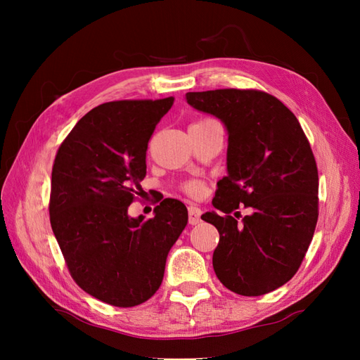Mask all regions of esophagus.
Listing matches in <instances>:
<instances>
[{
    "instance_id": "34e87169",
    "label": "esophagus",
    "mask_w": 360,
    "mask_h": 360,
    "mask_svg": "<svg viewBox=\"0 0 360 360\" xmlns=\"http://www.w3.org/2000/svg\"><path fill=\"white\" fill-rule=\"evenodd\" d=\"M189 224L191 225H197L201 222V209L197 205H189Z\"/></svg>"
}]
</instances>
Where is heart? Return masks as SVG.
Here are the masks:
<instances>
[{"instance_id": "heart-1", "label": "heart", "mask_w": 360, "mask_h": 360, "mask_svg": "<svg viewBox=\"0 0 360 360\" xmlns=\"http://www.w3.org/2000/svg\"><path fill=\"white\" fill-rule=\"evenodd\" d=\"M210 123H216V122H214V120H212V118H201V120H198V122L195 123V124L200 126V124H210ZM183 189L186 191V193L192 195V197H200V195L202 193V184H201L200 181L191 180V181L184 183Z\"/></svg>"}]
</instances>
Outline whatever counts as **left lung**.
I'll use <instances>...</instances> for the list:
<instances>
[{
	"label": "left lung",
	"mask_w": 360,
	"mask_h": 360,
	"mask_svg": "<svg viewBox=\"0 0 360 360\" xmlns=\"http://www.w3.org/2000/svg\"><path fill=\"white\" fill-rule=\"evenodd\" d=\"M186 101L228 130V176L217 181L212 201L225 214L201 216L219 231L214 274L240 296L274 291L296 275L319 219V171L309 141L296 115L264 91H197L186 93ZM240 203L250 213L238 221Z\"/></svg>",
	"instance_id": "obj_1"
}]
</instances>
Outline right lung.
Instances as JSON below:
<instances>
[{
    "instance_id": "obj_1",
    "label": "right lung",
    "mask_w": 360,
    "mask_h": 360,
    "mask_svg": "<svg viewBox=\"0 0 360 360\" xmlns=\"http://www.w3.org/2000/svg\"><path fill=\"white\" fill-rule=\"evenodd\" d=\"M174 103L115 101L86 112L52 167L49 219L68 269L85 292L130 308L159 290L169 249L188 224L181 201L165 198L155 217H130L147 174L148 139Z\"/></svg>"
}]
</instances>
